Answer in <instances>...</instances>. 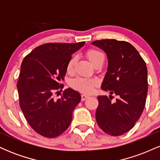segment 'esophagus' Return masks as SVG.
Segmentation results:
<instances>
[{
    "label": "esophagus",
    "mask_w": 160,
    "mask_h": 160,
    "mask_svg": "<svg viewBox=\"0 0 160 160\" xmlns=\"http://www.w3.org/2000/svg\"><path fill=\"white\" fill-rule=\"evenodd\" d=\"M89 95H85V94H82V95H81V99H82V101H85V100H86V99H87L88 98H89Z\"/></svg>",
    "instance_id": "1"
}]
</instances>
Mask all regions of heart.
I'll return each instance as SVG.
<instances>
[{"label": "heart", "instance_id": "b5f03b06", "mask_svg": "<svg viewBox=\"0 0 160 160\" xmlns=\"http://www.w3.org/2000/svg\"><path fill=\"white\" fill-rule=\"evenodd\" d=\"M86 56L89 58L91 63L94 65V64L96 62H98L99 59L104 58L103 54L100 51L97 49H90L86 51ZM77 62V57L72 56L70 58L67 64V71L68 73L73 72L74 69L75 63ZM71 86L77 90L81 92L82 93L86 94H90L94 92L95 87L98 86V81L95 79H89V78H78L71 81Z\"/></svg>", "mask_w": 160, "mask_h": 160}]
</instances>
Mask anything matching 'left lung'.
Segmentation results:
<instances>
[{
	"mask_svg": "<svg viewBox=\"0 0 160 160\" xmlns=\"http://www.w3.org/2000/svg\"><path fill=\"white\" fill-rule=\"evenodd\" d=\"M92 44L104 50L108 71L102 89L118 96L112 102L106 95L98 96L95 119L99 127L112 136L131 130L140 118L148 94V68L139 52L126 41L95 40Z\"/></svg>",
	"mask_w": 160,
	"mask_h": 160,
	"instance_id": "8db88e82",
	"label": "left lung"
}]
</instances>
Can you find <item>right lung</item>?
<instances>
[{
	"label": "right lung",
	"mask_w": 160,
	"mask_h": 160,
	"mask_svg": "<svg viewBox=\"0 0 160 160\" xmlns=\"http://www.w3.org/2000/svg\"><path fill=\"white\" fill-rule=\"evenodd\" d=\"M84 44L46 43L33 49L22 62L17 82L20 108L31 127L42 136H58L71 124L81 95L71 88L57 100L52 95L63 87L59 82L64 80L71 55Z\"/></svg>",
	"instance_id": "add662e5"
}]
</instances>
